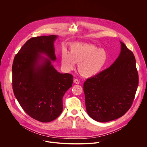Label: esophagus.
<instances>
[{
	"label": "esophagus",
	"instance_id": "esophagus-1",
	"mask_svg": "<svg viewBox=\"0 0 147 147\" xmlns=\"http://www.w3.org/2000/svg\"><path fill=\"white\" fill-rule=\"evenodd\" d=\"M74 82L75 84H78L80 83V81H79L78 80H77V79H75V80H74Z\"/></svg>",
	"mask_w": 147,
	"mask_h": 147
}]
</instances>
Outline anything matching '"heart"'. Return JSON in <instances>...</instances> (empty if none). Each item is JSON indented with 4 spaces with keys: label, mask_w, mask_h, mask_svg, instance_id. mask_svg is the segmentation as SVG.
Here are the masks:
<instances>
[{
    "label": "heart",
    "mask_w": 147,
    "mask_h": 147,
    "mask_svg": "<svg viewBox=\"0 0 147 147\" xmlns=\"http://www.w3.org/2000/svg\"><path fill=\"white\" fill-rule=\"evenodd\" d=\"M108 53L103 49L94 45L75 42L71 45L70 53L63 48L61 52V63L63 69L70 71L78 63V69L82 76L91 78L99 74L107 64Z\"/></svg>",
    "instance_id": "b5f03b06"
}]
</instances>
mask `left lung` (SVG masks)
I'll list each match as a JSON object with an SVG mask.
<instances>
[{
    "instance_id": "obj_1",
    "label": "left lung",
    "mask_w": 147,
    "mask_h": 147,
    "mask_svg": "<svg viewBox=\"0 0 147 147\" xmlns=\"http://www.w3.org/2000/svg\"><path fill=\"white\" fill-rule=\"evenodd\" d=\"M120 42V53L113 63L84 83L88 115L105 123L123 116L130 108L138 85L133 53Z\"/></svg>"
}]
</instances>
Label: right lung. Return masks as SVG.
I'll list each match as a JSON object with an SVG mask.
<instances>
[{
  "mask_svg": "<svg viewBox=\"0 0 147 147\" xmlns=\"http://www.w3.org/2000/svg\"><path fill=\"white\" fill-rule=\"evenodd\" d=\"M57 37L51 35L30 39L15 56L12 66L17 100L30 117L44 123L61 114L63 97L73 81L71 74L58 72L52 64L56 60L54 42Z\"/></svg>",
  "mask_w": 147,
  "mask_h": 147,
  "instance_id": "right-lung-1",
  "label": "right lung"
}]
</instances>
